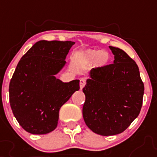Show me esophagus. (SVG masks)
I'll list each match as a JSON object with an SVG mask.
<instances>
[{"label": "esophagus", "mask_w": 157, "mask_h": 157, "mask_svg": "<svg viewBox=\"0 0 157 157\" xmlns=\"http://www.w3.org/2000/svg\"><path fill=\"white\" fill-rule=\"evenodd\" d=\"M86 80L84 78H81V80H80V88L81 89H83L84 87H85V86H86Z\"/></svg>", "instance_id": "obj_1"}]
</instances>
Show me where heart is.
Segmentation results:
<instances>
[{
  "label": "heart",
  "instance_id": "heart-1",
  "mask_svg": "<svg viewBox=\"0 0 157 157\" xmlns=\"http://www.w3.org/2000/svg\"><path fill=\"white\" fill-rule=\"evenodd\" d=\"M81 57L86 63L94 62V65L98 67L106 66L110 59L109 54L107 51L98 50H86L81 54Z\"/></svg>",
  "mask_w": 157,
  "mask_h": 157
}]
</instances>
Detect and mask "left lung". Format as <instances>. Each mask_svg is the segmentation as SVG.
<instances>
[{
  "instance_id": "left-lung-1",
  "label": "left lung",
  "mask_w": 157,
  "mask_h": 157,
  "mask_svg": "<svg viewBox=\"0 0 157 157\" xmlns=\"http://www.w3.org/2000/svg\"><path fill=\"white\" fill-rule=\"evenodd\" d=\"M109 48L113 63L92 69L83 88L84 121L103 136L121 134L130 125L141 111L144 93L136 63L124 50Z\"/></svg>"
}]
</instances>
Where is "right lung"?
Here are the masks:
<instances>
[{"mask_svg": "<svg viewBox=\"0 0 157 157\" xmlns=\"http://www.w3.org/2000/svg\"><path fill=\"white\" fill-rule=\"evenodd\" d=\"M73 41L40 40L26 53L10 82V103L23 129L45 134L58 125L60 107L80 89V81L64 83L54 75L64 67Z\"/></svg>", "mask_w": 157, "mask_h": 157, "instance_id": "right-lung-1", "label": "right lung"}]
</instances>
